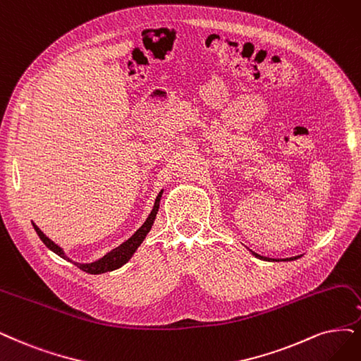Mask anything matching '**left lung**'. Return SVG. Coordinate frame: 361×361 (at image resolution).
I'll use <instances>...</instances> for the list:
<instances>
[{
  "label": "left lung",
  "instance_id": "obj_1",
  "mask_svg": "<svg viewBox=\"0 0 361 361\" xmlns=\"http://www.w3.org/2000/svg\"><path fill=\"white\" fill-rule=\"evenodd\" d=\"M252 252V251H251ZM252 256H256V257H259V259H262V260H269L268 257H263V256H260V255H257V252H252ZM300 256H296V257H290V259H284V260H296V259H299Z\"/></svg>",
  "mask_w": 361,
  "mask_h": 361
}]
</instances>
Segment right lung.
I'll use <instances>...</instances> for the list:
<instances>
[{"instance_id":"1","label":"right lung","mask_w":361,"mask_h":361,"mask_svg":"<svg viewBox=\"0 0 361 361\" xmlns=\"http://www.w3.org/2000/svg\"><path fill=\"white\" fill-rule=\"evenodd\" d=\"M162 193H164V190H160V193L157 195L156 201H154V207H153V209H152V212H150V216L147 217V220L144 221V224L141 226V228H140L135 233H133V235L128 239L126 243H123L122 245H118L117 248H114L113 251H110L109 255H105L102 259H99V260H97V262H93V263H75V262L70 260L68 257H66V256L63 255V251H62V248H61L59 245H56L55 243L51 241V239H49L42 231H39V229L37 228V226H35L34 223H32V226H34V229H35L37 235L39 236V239H42V241L44 243V245H46L47 248H50L53 252H56V255L61 256L62 259L68 260V262H73V263L77 266V268H80V269L87 272V274H93V275L104 274V272H110V271L118 269L120 266H123V264L132 257L133 252L137 251V248L141 245V243L144 241V238L147 236V233L150 232L152 226H153V221H154L156 214H157L160 196H162Z\"/></svg>"}]
</instances>
